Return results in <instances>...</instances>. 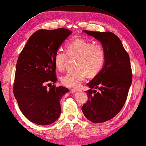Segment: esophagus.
I'll return each mask as SVG.
<instances>
[{"label":"esophagus","mask_w":146,"mask_h":146,"mask_svg":"<svg viewBox=\"0 0 146 146\" xmlns=\"http://www.w3.org/2000/svg\"><path fill=\"white\" fill-rule=\"evenodd\" d=\"M78 89H71V93H75V92H78Z\"/></svg>","instance_id":"esophagus-1"}]
</instances>
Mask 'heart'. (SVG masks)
I'll return each mask as SVG.
<instances>
[{"instance_id":"heart-1","label":"heart","mask_w":146,"mask_h":146,"mask_svg":"<svg viewBox=\"0 0 146 146\" xmlns=\"http://www.w3.org/2000/svg\"><path fill=\"white\" fill-rule=\"evenodd\" d=\"M65 51L57 50L54 55V63L57 70L65 69L68 57L77 58L75 71L68 72L61 78L63 85L75 88L80 86L86 74L94 76L100 72L106 60V52L101 45L82 39H75L67 44Z\"/></svg>"}]
</instances>
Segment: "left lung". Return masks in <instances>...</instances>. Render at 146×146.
Listing matches in <instances>:
<instances>
[{"label":"left lung","mask_w":146,"mask_h":146,"mask_svg":"<svg viewBox=\"0 0 146 146\" xmlns=\"http://www.w3.org/2000/svg\"><path fill=\"white\" fill-rule=\"evenodd\" d=\"M83 32L101 42L106 52V60L101 71L87 85L88 100L81 110L93 123L111 120L123 108L132 83V74L129 54L120 39L112 32ZM98 89L97 92L91 89Z\"/></svg>","instance_id":"left-lung-1"}]
</instances>
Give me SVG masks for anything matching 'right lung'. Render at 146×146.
<instances>
[{"instance_id": "1", "label": "right lung", "mask_w": 146, "mask_h": 146, "mask_svg": "<svg viewBox=\"0 0 146 146\" xmlns=\"http://www.w3.org/2000/svg\"><path fill=\"white\" fill-rule=\"evenodd\" d=\"M72 33L65 28L40 29L35 32L17 60L13 87L21 111L33 123L48 125L59 117L60 100L68 88L46 84L56 82V52Z\"/></svg>"}]
</instances>
